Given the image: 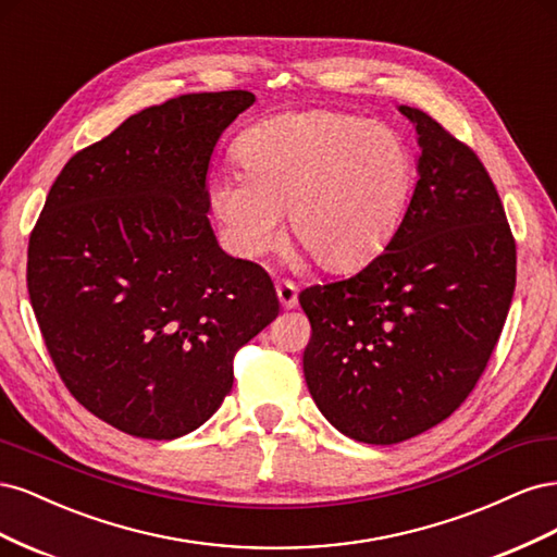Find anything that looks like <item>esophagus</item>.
<instances>
[{
	"mask_svg": "<svg viewBox=\"0 0 557 557\" xmlns=\"http://www.w3.org/2000/svg\"><path fill=\"white\" fill-rule=\"evenodd\" d=\"M276 295H278V301H281L283 309L297 307V285H295V281H288V278L278 281L276 283Z\"/></svg>",
	"mask_w": 557,
	"mask_h": 557,
	"instance_id": "obj_1",
	"label": "esophagus"
}]
</instances>
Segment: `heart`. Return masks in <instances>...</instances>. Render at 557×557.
I'll return each instance as SVG.
<instances>
[{"label": "heart", "mask_w": 557, "mask_h": 557, "mask_svg": "<svg viewBox=\"0 0 557 557\" xmlns=\"http://www.w3.org/2000/svg\"><path fill=\"white\" fill-rule=\"evenodd\" d=\"M244 174L211 183V207L234 256L252 260L290 215L299 246L330 272L374 260L393 242L413 188V156L393 127L339 111L283 113L237 141Z\"/></svg>", "instance_id": "obj_1"}]
</instances>
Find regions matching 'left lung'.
Returning <instances> with one entry per match:
<instances>
[{"instance_id":"8db88e82","label":"left lung","mask_w":557,"mask_h":557,"mask_svg":"<svg viewBox=\"0 0 557 557\" xmlns=\"http://www.w3.org/2000/svg\"><path fill=\"white\" fill-rule=\"evenodd\" d=\"M423 148L393 242L356 276L311 285L309 393L330 423L391 446L440 425L474 391L516 288V239L474 148L399 107Z\"/></svg>"}]
</instances>
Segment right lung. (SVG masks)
I'll return each mask as SVG.
<instances>
[{
    "instance_id": "obj_1",
    "label": "right lung",
    "mask_w": 557,
    "mask_h": 557,
    "mask_svg": "<svg viewBox=\"0 0 557 557\" xmlns=\"http://www.w3.org/2000/svg\"><path fill=\"white\" fill-rule=\"evenodd\" d=\"M256 95L193 92L129 115L64 164L27 246V290L66 391L141 440L221 407L234 356L278 315L274 283L225 256L207 172Z\"/></svg>"
}]
</instances>
